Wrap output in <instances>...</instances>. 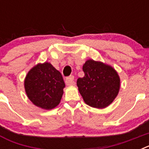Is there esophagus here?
Returning a JSON list of instances; mask_svg holds the SVG:
<instances>
[{
    "label": "esophagus",
    "mask_w": 149,
    "mask_h": 149,
    "mask_svg": "<svg viewBox=\"0 0 149 149\" xmlns=\"http://www.w3.org/2000/svg\"><path fill=\"white\" fill-rule=\"evenodd\" d=\"M74 77L73 75H70L69 77H68L66 79H65V84L68 85V86H70V85H74L75 83H74Z\"/></svg>",
    "instance_id": "esophagus-1"
}]
</instances>
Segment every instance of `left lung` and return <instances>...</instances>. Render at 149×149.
<instances>
[{
  "label": "left lung",
  "instance_id": "8db88e82",
  "mask_svg": "<svg viewBox=\"0 0 149 149\" xmlns=\"http://www.w3.org/2000/svg\"><path fill=\"white\" fill-rule=\"evenodd\" d=\"M84 77L77 86L85 103L95 108H104L113 101L120 87V79L113 68L89 60L83 66Z\"/></svg>",
  "mask_w": 149,
  "mask_h": 149
}]
</instances>
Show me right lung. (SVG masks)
<instances>
[{
	"label": "right lung",
	"instance_id": "add662e5",
	"mask_svg": "<svg viewBox=\"0 0 149 149\" xmlns=\"http://www.w3.org/2000/svg\"><path fill=\"white\" fill-rule=\"evenodd\" d=\"M64 87L61 73L48 63L34 66L24 81L29 99L36 106L45 110L53 109L59 104Z\"/></svg>",
	"mask_w": 149,
	"mask_h": 149
}]
</instances>
